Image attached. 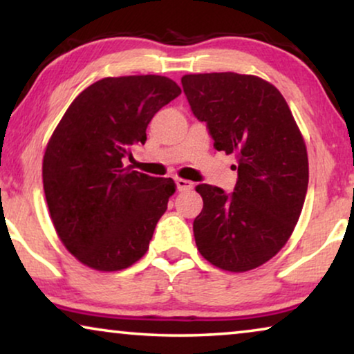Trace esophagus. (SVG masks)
Masks as SVG:
<instances>
[{
	"label": "esophagus",
	"mask_w": 354,
	"mask_h": 354,
	"mask_svg": "<svg viewBox=\"0 0 354 354\" xmlns=\"http://www.w3.org/2000/svg\"><path fill=\"white\" fill-rule=\"evenodd\" d=\"M176 183H177L178 192H187L193 188V183L190 180H187V178H176Z\"/></svg>",
	"instance_id": "34e87169"
}]
</instances>
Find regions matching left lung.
Returning <instances> with one entry per match:
<instances>
[{"label": "left lung", "instance_id": "obj_1", "mask_svg": "<svg viewBox=\"0 0 354 354\" xmlns=\"http://www.w3.org/2000/svg\"><path fill=\"white\" fill-rule=\"evenodd\" d=\"M193 114L207 124L217 151L235 154L232 195L201 183L193 222L196 248L229 272L256 269L283 248L308 190L304 138L282 93L268 80L235 72L182 77Z\"/></svg>", "mask_w": 354, "mask_h": 354}]
</instances>
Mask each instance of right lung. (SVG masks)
I'll return each instance as SVG.
<instances>
[{
    "label": "right lung",
    "mask_w": 354,
    "mask_h": 354,
    "mask_svg": "<svg viewBox=\"0 0 354 354\" xmlns=\"http://www.w3.org/2000/svg\"><path fill=\"white\" fill-rule=\"evenodd\" d=\"M182 93L162 75L106 77L82 91L43 156V188L62 245L86 268L127 269L149 248L176 193L172 178L124 167L162 106Z\"/></svg>",
    "instance_id": "add662e5"
}]
</instances>
